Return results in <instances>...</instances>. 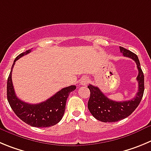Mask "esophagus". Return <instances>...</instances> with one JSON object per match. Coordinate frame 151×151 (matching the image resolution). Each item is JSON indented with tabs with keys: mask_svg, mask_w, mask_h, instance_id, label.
Instances as JSON below:
<instances>
[{
	"mask_svg": "<svg viewBox=\"0 0 151 151\" xmlns=\"http://www.w3.org/2000/svg\"><path fill=\"white\" fill-rule=\"evenodd\" d=\"M89 77H86V76H83L81 80V84L83 86H85L89 83Z\"/></svg>",
	"mask_w": 151,
	"mask_h": 151,
	"instance_id": "esophagus-1",
	"label": "esophagus"
}]
</instances>
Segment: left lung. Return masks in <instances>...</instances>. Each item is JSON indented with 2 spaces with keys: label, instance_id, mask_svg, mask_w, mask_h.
I'll return each instance as SVG.
<instances>
[{
  "label": "left lung",
  "instance_id": "1",
  "mask_svg": "<svg viewBox=\"0 0 151 151\" xmlns=\"http://www.w3.org/2000/svg\"><path fill=\"white\" fill-rule=\"evenodd\" d=\"M119 50L124 56L131 58L136 63L138 70L137 77L138 90L134 99L129 101H116L104 96L97 86L89 84L88 88L90 90V97L88 101V109L96 119L104 123H114L129 116L142 101L145 91L144 74L137 55L122 47H119Z\"/></svg>",
  "mask_w": 151,
  "mask_h": 151
}]
</instances>
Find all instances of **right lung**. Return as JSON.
I'll return each instance as SVG.
<instances>
[{
    "instance_id": "add662e5",
    "label": "right lung",
    "mask_w": 151,
    "mask_h": 151,
    "mask_svg": "<svg viewBox=\"0 0 151 151\" xmlns=\"http://www.w3.org/2000/svg\"><path fill=\"white\" fill-rule=\"evenodd\" d=\"M26 50L15 59L7 79L6 95L12 110L23 122L34 127H50L57 124L62 119L65 111L67 99L70 92L76 89L75 86H70L57 92L54 96L39 104H29L17 98L12 81V71L15 62L23 55L31 52Z\"/></svg>"
}]
</instances>
